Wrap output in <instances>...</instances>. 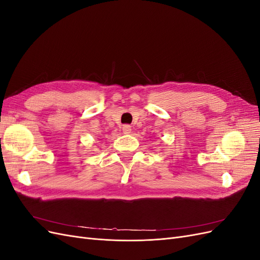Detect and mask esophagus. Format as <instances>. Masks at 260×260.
Instances as JSON below:
<instances>
[{
	"instance_id": "1",
	"label": "esophagus",
	"mask_w": 260,
	"mask_h": 260,
	"mask_svg": "<svg viewBox=\"0 0 260 260\" xmlns=\"http://www.w3.org/2000/svg\"><path fill=\"white\" fill-rule=\"evenodd\" d=\"M122 131H123V133H125V135H129V133H131V125L124 124L122 127Z\"/></svg>"
}]
</instances>
